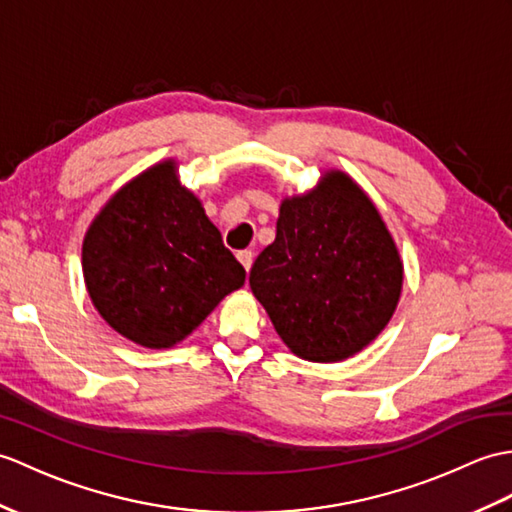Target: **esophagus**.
I'll use <instances>...</instances> for the list:
<instances>
[{
    "label": "esophagus",
    "instance_id": "1",
    "mask_svg": "<svg viewBox=\"0 0 512 512\" xmlns=\"http://www.w3.org/2000/svg\"><path fill=\"white\" fill-rule=\"evenodd\" d=\"M237 259H240V264L246 268V272L251 270V266H253V259H255V255H253V251H240L237 253Z\"/></svg>",
    "mask_w": 512,
    "mask_h": 512
}]
</instances>
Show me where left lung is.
Returning a JSON list of instances; mask_svg holds the SVG:
<instances>
[{"mask_svg": "<svg viewBox=\"0 0 512 512\" xmlns=\"http://www.w3.org/2000/svg\"><path fill=\"white\" fill-rule=\"evenodd\" d=\"M248 283L294 355L342 362L395 314L403 264L373 200L331 170L312 192L281 202L275 242L255 259Z\"/></svg>", "mask_w": 512, "mask_h": 512, "instance_id": "1", "label": "left lung"}]
</instances>
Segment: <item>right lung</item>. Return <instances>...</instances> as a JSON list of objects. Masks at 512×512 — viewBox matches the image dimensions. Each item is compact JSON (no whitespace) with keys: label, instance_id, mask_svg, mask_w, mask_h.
<instances>
[{"label":"right lung","instance_id":"add662e5","mask_svg":"<svg viewBox=\"0 0 512 512\" xmlns=\"http://www.w3.org/2000/svg\"><path fill=\"white\" fill-rule=\"evenodd\" d=\"M82 275L117 334L170 349L242 288L246 270L168 159L126 183L95 216L82 242Z\"/></svg>","mask_w":512,"mask_h":512}]
</instances>
